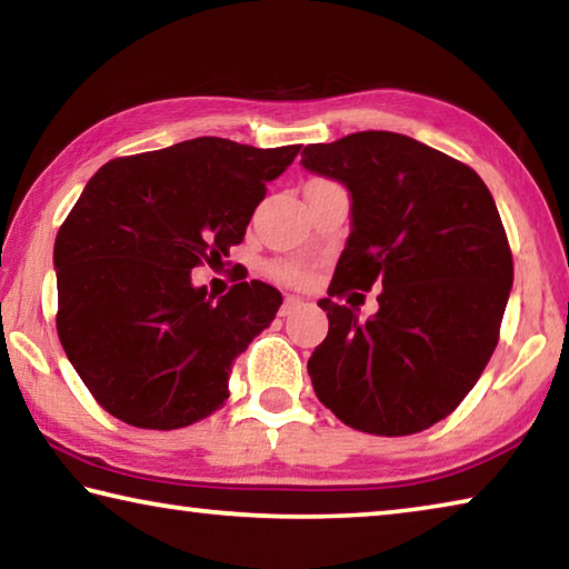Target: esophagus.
Masks as SVG:
<instances>
[{"label": "esophagus", "mask_w": 569, "mask_h": 569, "mask_svg": "<svg viewBox=\"0 0 569 569\" xmlns=\"http://www.w3.org/2000/svg\"><path fill=\"white\" fill-rule=\"evenodd\" d=\"M303 306V301H301V298H296V296H286V301H283V306H281V311H278V313H281L283 316V319H286V316H291V313H296L298 311V308H301Z\"/></svg>", "instance_id": "esophagus-1"}]
</instances>
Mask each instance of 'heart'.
Segmentation results:
<instances>
[{"label": "heart", "mask_w": 569, "mask_h": 569, "mask_svg": "<svg viewBox=\"0 0 569 569\" xmlns=\"http://www.w3.org/2000/svg\"><path fill=\"white\" fill-rule=\"evenodd\" d=\"M286 278H288V281H303V271H298V268H286Z\"/></svg>", "instance_id": "1"}]
</instances>
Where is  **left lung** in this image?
I'll list each match as a JSON object with an SVG mask.
<instances>
[{
    "label": "left lung",
    "instance_id": "left-lung-1",
    "mask_svg": "<svg viewBox=\"0 0 569 569\" xmlns=\"http://www.w3.org/2000/svg\"><path fill=\"white\" fill-rule=\"evenodd\" d=\"M301 166L351 198V233L319 301L329 336L308 359L316 397L369 435L429 429L485 371L512 291L492 192L465 162L383 130L308 146ZM371 284L382 288L371 320L330 301Z\"/></svg>",
    "mask_w": 569,
    "mask_h": 569
}]
</instances>
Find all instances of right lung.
<instances>
[{"label":"right lung","instance_id":"right-lung-1","mask_svg":"<svg viewBox=\"0 0 569 569\" xmlns=\"http://www.w3.org/2000/svg\"><path fill=\"white\" fill-rule=\"evenodd\" d=\"M298 150L196 138L110 160L90 178L54 240L57 333L104 411L166 431L228 399L233 359L283 296L240 281L216 298L190 271L243 240Z\"/></svg>","mask_w":569,"mask_h":569}]
</instances>
